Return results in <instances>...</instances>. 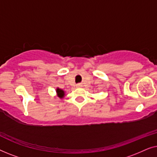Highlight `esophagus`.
I'll use <instances>...</instances> for the list:
<instances>
[{"instance_id": "1", "label": "esophagus", "mask_w": 157, "mask_h": 157, "mask_svg": "<svg viewBox=\"0 0 157 157\" xmlns=\"http://www.w3.org/2000/svg\"><path fill=\"white\" fill-rule=\"evenodd\" d=\"M82 86V84L81 83H78V84H77V87H81Z\"/></svg>"}]
</instances>
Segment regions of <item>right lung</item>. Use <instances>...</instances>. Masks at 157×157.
<instances>
[{
	"instance_id": "add662e5",
	"label": "right lung",
	"mask_w": 157,
	"mask_h": 157,
	"mask_svg": "<svg viewBox=\"0 0 157 157\" xmlns=\"http://www.w3.org/2000/svg\"><path fill=\"white\" fill-rule=\"evenodd\" d=\"M56 96L59 98H63L64 96H65V91H64L63 89H59V88H56Z\"/></svg>"
}]
</instances>
